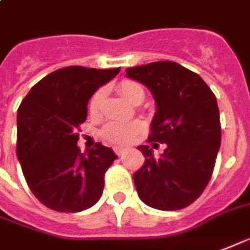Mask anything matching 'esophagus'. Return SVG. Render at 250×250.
<instances>
[{
  "mask_svg": "<svg viewBox=\"0 0 250 250\" xmlns=\"http://www.w3.org/2000/svg\"><path fill=\"white\" fill-rule=\"evenodd\" d=\"M114 153H116L117 156H124V154L126 153V149H125V147H114Z\"/></svg>",
  "mask_w": 250,
  "mask_h": 250,
  "instance_id": "34e87169",
  "label": "esophagus"
}]
</instances>
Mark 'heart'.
<instances>
[{"instance_id": "1", "label": "heart", "mask_w": 250, "mask_h": 250, "mask_svg": "<svg viewBox=\"0 0 250 250\" xmlns=\"http://www.w3.org/2000/svg\"><path fill=\"white\" fill-rule=\"evenodd\" d=\"M117 90L126 101L130 104L138 105L145 98V89L140 83L134 80H123L117 83ZM104 101V90L98 89L93 93V96L87 104V110L92 116H98L101 112ZM141 132V124L137 121L132 123H118L112 121L107 123L101 130V137L113 144V145H126L132 143L134 138L137 137L138 133Z\"/></svg>"}]
</instances>
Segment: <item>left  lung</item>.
I'll return each mask as SVG.
<instances>
[{"label": "left lung", "instance_id": "left-lung-1", "mask_svg": "<svg viewBox=\"0 0 250 250\" xmlns=\"http://www.w3.org/2000/svg\"><path fill=\"white\" fill-rule=\"evenodd\" d=\"M126 76L146 85L157 110L147 143L164 153L154 157L147 145L133 174L140 198L160 210H178L197 200L212 177L221 144L217 100L197 73L173 61L127 67Z\"/></svg>", "mask_w": 250, "mask_h": 250}]
</instances>
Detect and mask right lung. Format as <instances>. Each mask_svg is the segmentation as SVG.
Wrapping results in <instances>:
<instances>
[{"label":"right lung","instance_id":"1","mask_svg":"<svg viewBox=\"0 0 250 250\" xmlns=\"http://www.w3.org/2000/svg\"><path fill=\"white\" fill-rule=\"evenodd\" d=\"M120 67L66 66L38 81L17 112V157L38 201L56 212L76 213L103 196L105 173L117 158L97 143L81 153L78 132L87 101Z\"/></svg>","mask_w":250,"mask_h":250}]
</instances>
